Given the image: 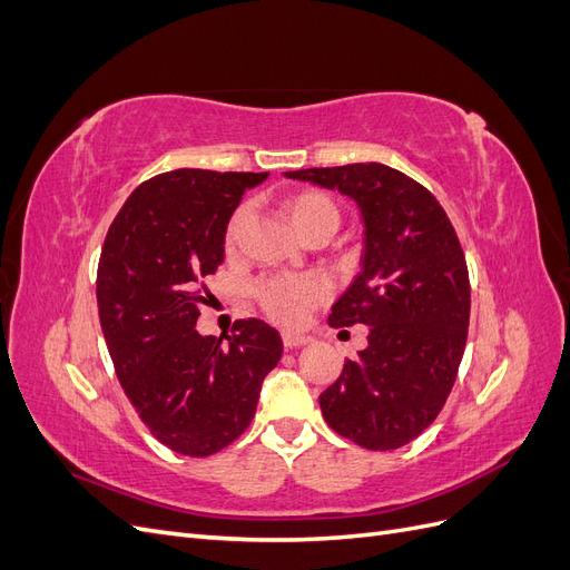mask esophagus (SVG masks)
Returning <instances> with one entry per match:
<instances>
[{
  "instance_id": "1",
  "label": "esophagus",
  "mask_w": 570,
  "mask_h": 570,
  "mask_svg": "<svg viewBox=\"0 0 570 570\" xmlns=\"http://www.w3.org/2000/svg\"><path fill=\"white\" fill-rule=\"evenodd\" d=\"M312 342V337L308 335H302V333H283V344L285 350H295V347H304V344Z\"/></svg>"
}]
</instances>
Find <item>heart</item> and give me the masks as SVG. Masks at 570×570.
Here are the masks:
<instances>
[{
    "label": "heart",
    "mask_w": 570,
    "mask_h": 570,
    "mask_svg": "<svg viewBox=\"0 0 570 570\" xmlns=\"http://www.w3.org/2000/svg\"><path fill=\"white\" fill-rule=\"evenodd\" d=\"M285 212L292 220V226L297 228L302 237L314 233L318 228L335 230L340 223V212L325 195L316 193V189H304V193H295L285 199ZM247 218V209H237L233 218L228 220L226 228V245L233 247L237 243V235L243 230V223ZM327 295V287L323 281L304 275V278H287V275H275V278L264 281L256 287V299L262 304L264 314L281 323V325H299L306 321L308 312L323 302Z\"/></svg>",
    "instance_id": "1"
}]
</instances>
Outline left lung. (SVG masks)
Here are the masks:
<instances>
[{"mask_svg":"<svg viewBox=\"0 0 570 570\" xmlns=\"http://www.w3.org/2000/svg\"><path fill=\"white\" fill-rule=\"evenodd\" d=\"M285 176L347 195L364 220L361 271L327 323L368 325V347L318 396L323 419L366 450H400L438 419L469 335V268L452 220L423 185L385 164Z\"/></svg>","mask_w":570,"mask_h":570,"instance_id":"left-lung-1","label":"left lung"}]
</instances>
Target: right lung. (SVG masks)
Instances as JSON below:
<instances>
[{"mask_svg":"<svg viewBox=\"0 0 570 570\" xmlns=\"http://www.w3.org/2000/svg\"><path fill=\"white\" fill-rule=\"evenodd\" d=\"M268 174L178 168L120 206L97 268L99 323L120 387L149 433L185 456H209L245 433L264 377L283 356L275 327L235 321L199 335V281L226 258V228Z\"/></svg>","mask_w":570,"mask_h":570,"instance_id":"add662e5","label":"right lung"}]
</instances>
